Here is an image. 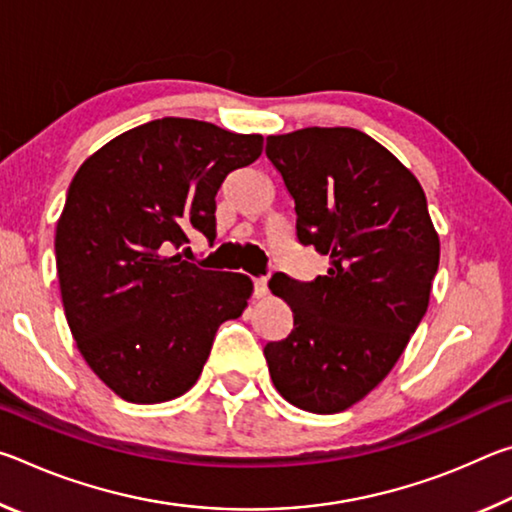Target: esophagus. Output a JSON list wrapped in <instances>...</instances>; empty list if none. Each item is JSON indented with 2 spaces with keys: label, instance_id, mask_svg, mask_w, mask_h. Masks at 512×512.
<instances>
[{
  "label": "esophagus",
  "instance_id": "34e87169",
  "mask_svg": "<svg viewBox=\"0 0 512 512\" xmlns=\"http://www.w3.org/2000/svg\"><path fill=\"white\" fill-rule=\"evenodd\" d=\"M253 287H255V298H264L268 293V282L266 277H255L253 280Z\"/></svg>",
  "mask_w": 512,
  "mask_h": 512
}]
</instances>
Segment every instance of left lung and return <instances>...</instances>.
<instances>
[{
	"label": "left lung",
	"instance_id": "1",
	"mask_svg": "<svg viewBox=\"0 0 512 512\" xmlns=\"http://www.w3.org/2000/svg\"><path fill=\"white\" fill-rule=\"evenodd\" d=\"M266 158L296 203V237L329 257L325 275L268 287L289 302L293 329L264 357L284 400L339 413L400 359L427 314L440 241L418 178L357 128L266 137Z\"/></svg>",
	"mask_w": 512,
	"mask_h": 512
}]
</instances>
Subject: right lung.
<instances>
[{
  "instance_id": "add662e5",
  "label": "right lung",
  "mask_w": 512,
  "mask_h": 512,
  "mask_svg": "<svg viewBox=\"0 0 512 512\" xmlns=\"http://www.w3.org/2000/svg\"><path fill=\"white\" fill-rule=\"evenodd\" d=\"M262 146V135L164 117L121 133L76 171L56 225L60 296L76 348L121 400L187 393L216 329L246 309L250 277L205 271L176 250L194 232L216 237V192Z\"/></svg>"
}]
</instances>
